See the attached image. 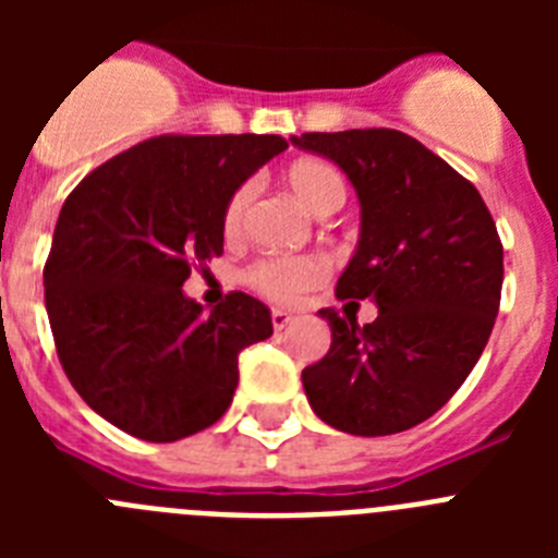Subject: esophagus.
<instances>
[{
  "mask_svg": "<svg viewBox=\"0 0 558 558\" xmlns=\"http://www.w3.org/2000/svg\"><path fill=\"white\" fill-rule=\"evenodd\" d=\"M295 315L288 313V310H274L270 313V324H274V329H288L290 324H293Z\"/></svg>",
  "mask_w": 558,
  "mask_h": 558,
  "instance_id": "1",
  "label": "esophagus"
}]
</instances>
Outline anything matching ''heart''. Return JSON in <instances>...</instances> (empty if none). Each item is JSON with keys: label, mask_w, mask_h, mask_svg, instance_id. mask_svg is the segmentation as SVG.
Returning <instances> with one entry per match:
<instances>
[{"label": "heart", "mask_w": 558, "mask_h": 558, "mask_svg": "<svg viewBox=\"0 0 558 558\" xmlns=\"http://www.w3.org/2000/svg\"><path fill=\"white\" fill-rule=\"evenodd\" d=\"M288 184L313 215H332L347 201V181L327 161L304 159L295 161L288 170ZM254 181H243L231 190L223 206V231L226 236H236L245 229L251 204H254ZM329 265L318 254L299 256H263L245 268V282L274 302H293L295 295L324 282Z\"/></svg>", "instance_id": "1"}]
</instances>
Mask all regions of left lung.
I'll return each instance as SVG.
<instances>
[{"instance_id":"8db88e82","label":"left lung","mask_w":558,"mask_h":558,"mask_svg":"<svg viewBox=\"0 0 558 558\" xmlns=\"http://www.w3.org/2000/svg\"><path fill=\"white\" fill-rule=\"evenodd\" d=\"M290 142L332 159L357 190V251L335 293L379 310L363 327L352 313H318L332 347L302 372L310 408L352 436L411 430L450 402L495 327V220L461 172L402 131L354 128Z\"/></svg>"}]
</instances>
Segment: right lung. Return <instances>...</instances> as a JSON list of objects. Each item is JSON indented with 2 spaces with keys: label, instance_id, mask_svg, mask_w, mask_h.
<instances>
[{
  "label": "right lung",
  "instance_id": "obj_1",
  "mask_svg": "<svg viewBox=\"0 0 558 558\" xmlns=\"http://www.w3.org/2000/svg\"><path fill=\"white\" fill-rule=\"evenodd\" d=\"M284 147L276 133H165L63 201L44 265L49 327L69 383L113 427L167 445L229 411L236 357L274 335L270 310L231 290L204 315L181 284L223 254L231 190Z\"/></svg>",
  "mask_w": 558,
  "mask_h": 558
}]
</instances>
